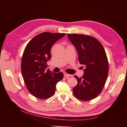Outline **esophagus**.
I'll use <instances>...</instances> for the list:
<instances>
[{
	"instance_id": "esophagus-1",
	"label": "esophagus",
	"mask_w": 127,
	"mask_h": 127,
	"mask_svg": "<svg viewBox=\"0 0 127 127\" xmlns=\"http://www.w3.org/2000/svg\"><path fill=\"white\" fill-rule=\"evenodd\" d=\"M64 76L66 77H70V76H71L72 75L70 74H67L66 72H64Z\"/></svg>"
}]
</instances>
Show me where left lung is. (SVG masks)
I'll return each instance as SVG.
<instances>
[{"mask_svg": "<svg viewBox=\"0 0 127 127\" xmlns=\"http://www.w3.org/2000/svg\"><path fill=\"white\" fill-rule=\"evenodd\" d=\"M67 36L77 50L80 64L85 68L82 77L74 76L77 85L72 89L73 94L81 100H91L101 93L106 81L109 63L106 52L95 37L77 34H68Z\"/></svg>", "mask_w": 127, "mask_h": 127, "instance_id": "left-lung-1", "label": "left lung"}]
</instances>
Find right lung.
I'll return each mask as SVG.
<instances>
[{"label":"right lung","instance_id":"1","mask_svg":"<svg viewBox=\"0 0 127 127\" xmlns=\"http://www.w3.org/2000/svg\"><path fill=\"white\" fill-rule=\"evenodd\" d=\"M65 33L44 32L34 37L27 45L21 61V71L28 90L41 99L52 96L56 84L63 78L62 72L54 73L47 68L53 45Z\"/></svg>","mask_w":127,"mask_h":127}]
</instances>
